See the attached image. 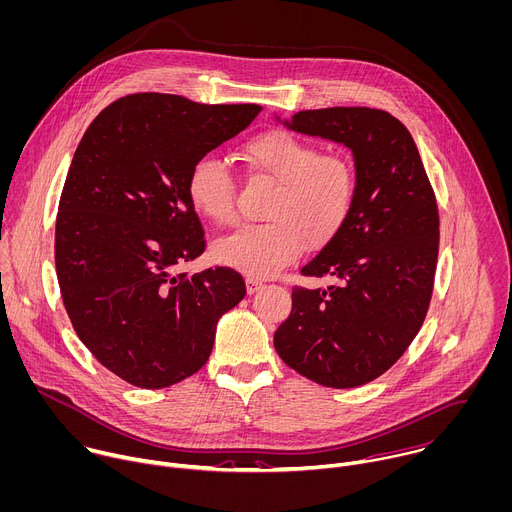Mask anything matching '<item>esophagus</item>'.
<instances>
[{"label":"esophagus","mask_w":512,"mask_h":512,"mask_svg":"<svg viewBox=\"0 0 512 512\" xmlns=\"http://www.w3.org/2000/svg\"><path fill=\"white\" fill-rule=\"evenodd\" d=\"M259 289H263V283L259 279H253V277H247V293L253 295L257 293Z\"/></svg>","instance_id":"obj_1"}]
</instances>
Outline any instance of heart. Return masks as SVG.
Instances as JSON below:
<instances>
[{
	"label": "heart",
	"mask_w": 512,
	"mask_h": 512,
	"mask_svg": "<svg viewBox=\"0 0 512 512\" xmlns=\"http://www.w3.org/2000/svg\"><path fill=\"white\" fill-rule=\"evenodd\" d=\"M239 158L251 179L275 183L267 223L245 225L213 245L217 261L253 277H269L299 257L303 245L331 241L352 215L358 195L356 166L348 154L321 152L319 146L283 128L249 136ZM191 207L225 227L237 217V189L229 166L205 154L187 177Z\"/></svg>",
	"instance_id": "obj_1"
}]
</instances>
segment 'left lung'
Wrapping results in <instances>:
<instances>
[{
	"mask_svg": "<svg viewBox=\"0 0 512 512\" xmlns=\"http://www.w3.org/2000/svg\"><path fill=\"white\" fill-rule=\"evenodd\" d=\"M285 124L352 148L358 195L342 231L301 267L335 285H295L273 344L307 380L356 388L390 370L424 323L440 243L436 195L412 134L386 110H303Z\"/></svg>",
	"mask_w": 512,
	"mask_h": 512,
	"instance_id": "left-lung-1",
	"label": "left lung"
}]
</instances>
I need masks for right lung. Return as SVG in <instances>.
Masks as SVG:
<instances>
[{
  "label": "right lung",
  "instance_id": "add662e5",
  "mask_svg": "<svg viewBox=\"0 0 512 512\" xmlns=\"http://www.w3.org/2000/svg\"><path fill=\"white\" fill-rule=\"evenodd\" d=\"M257 104H199L140 92L86 128L56 217V275L90 354L124 382L158 390L199 372L223 313L247 293L241 273L175 267L205 251L187 197L193 162L247 128Z\"/></svg>",
  "mask_w": 512,
  "mask_h": 512
}]
</instances>
